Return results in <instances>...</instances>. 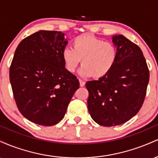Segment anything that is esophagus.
I'll return each instance as SVG.
<instances>
[{
  "label": "esophagus",
  "instance_id": "obj_1",
  "mask_svg": "<svg viewBox=\"0 0 158 158\" xmlns=\"http://www.w3.org/2000/svg\"><path fill=\"white\" fill-rule=\"evenodd\" d=\"M79 84H80L81 87H84L85 85V82L83 80H81V79H79Z\"/></svg>",
  "mask_w": 158,
  "mask_h": 158
}]
</instances>
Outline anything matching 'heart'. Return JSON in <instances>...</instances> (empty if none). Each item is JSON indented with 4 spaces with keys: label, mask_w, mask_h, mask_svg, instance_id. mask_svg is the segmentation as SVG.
<instances>
[{
    "label": "heart",
    "mask_w": 158,
    "mask_h": 158,
    "mask_svg": "<svg viewBox=\"0 0 158 158\" xmlns=\"http://www.w3.org/2000/svg\"><path fill=\"white\" fill-rule=\"evenodd\" d=\"M73 48L62 52L65 68L73 73L81 59L79 73L84 77L101 78L110 71L117 59V48L109 41H104L90 34L77 36L73 41Z\"/></svg>",
    "instance_id": "obj_1"
}]
</instances>
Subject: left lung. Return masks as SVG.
Wrapping results in <instances>:
<instances>
[{
  "label": "left lung",
  "mask_w": 158,
  "mask_h": 158,
  "mask_svg": "<svg viewBox=\"0 0 158 158\" xmlns=\"http://www.w3.org/2000/svg\"><path fill=\"white\" fill-rule=\"evenodd\" d=\"M117 59L110 71L98 80L87 81L90 117L102 126L121 125L138 113L149 81L140 48L123 35H114Z\"/></svg>",
  "instance_id": "1"
}]
</instances>
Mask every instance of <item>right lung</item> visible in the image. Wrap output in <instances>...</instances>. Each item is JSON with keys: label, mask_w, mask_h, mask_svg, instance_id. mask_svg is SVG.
<instances>
[{"label": "right lung", "mask_w": 158, "mask_h": 158, "mask_svg": "<svg viewBox=\"0 0 158 158\" xmlns=\"http://www.w3.org/2000/svg\"><path fill=\"white\" fill-rule=\"evenodd\" d=\"M67 44L61 32L39 30L15 50L10 68L14 98L21 114L36 124L60 122L79 88L77 77L65 68L62 52Z\"/></svg>", "instance_id": "right-lung-1"}]
</instances>
